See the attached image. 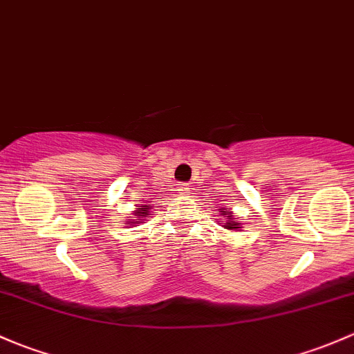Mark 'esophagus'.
Returning <instances> with one entry per match:
<instances>
[{
  "mask_svg": "<svg viewBox=\"0 0 354 354\" xmlns=\"http://www.w3.org/2000/svg\"><path fill=\"white\" fill-rule=\"evenodd\" d=\"M189 184H185V182H180V184H177V191L180 192V194H185V192H189Z\"/></svg>",
  "mask_w": 354,
  "mask_h": 354,
  "instance_id": "obj_1",
  "label": "esophagus"
}]
</instances>
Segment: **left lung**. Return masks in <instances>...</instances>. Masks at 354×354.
Wrapping results in <instances>:
<instances>
[{
    "label": "left lung",
    "instance_id": "obj_1",
    "mask_svg": "<svg viewBox=\"0 0 354 354\" xmlns=\"http://www.w3.org/2000/svg\"><path fill=\"white\" fill-rule=\"evenodd\" d=\"M228 220H230V221H228V223H227V228H240V227H239V225H236V223H235V221H232V220H233V218H232V216H230V218H228Z\"/></svg>",
    "mask_w": 354,
    "mask_h": 354
}]
</instances>
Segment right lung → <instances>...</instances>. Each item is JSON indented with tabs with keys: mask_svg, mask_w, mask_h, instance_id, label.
Instances as JSON below:
<instances>
[{
	"mask_svg": "<svg viewBox=\"0 0 354 354\" xmlns=\"http://www.w3.org/2000/svg\"><path fill=\"white\" fill-rule=\"evenodd\" d=\"M136 214H134V216H136V218H141V216H147V214L148 213H150V211H148V209H150V207H143V206H141V207H136ZM129 223H133V221H129Z\"/></svg>",
	"mask_w": 354,
	"mask_h": 354,
	"instance_id": "obj_1",
	"label": "right lung"
}]
</instances>
